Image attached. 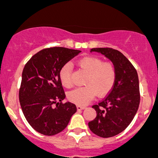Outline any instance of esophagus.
Returning <instances> with one entry per match:
<instances>
[{"label": "esophagus", "instance_id": "1", "mask_svg": "<svg viewBox=\"0 0 158 158\" xmlns=\"http://www.w3.org/2000/svg\"><path fill=\"white\" fill-rule=\"evenodd\" d=\"M86 109L85 106H77V109L78 110H82V109Z\"/></svg>", "mask_w": 158, "mask_h": 158}]
</instances>
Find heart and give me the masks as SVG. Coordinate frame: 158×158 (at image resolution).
Wrapping results in <instances>:
<instances>
[{"mask_svg":"<svg viewBox=\"0 0 158 158\" xmlns=\"http://www.w3.org/2000/svg\"><path fill=\"white\" fill-rule=\"evenodd\" d=\"M79 68L87 73L86 86L72 89L68 94L70 102L79 106L86 105L94 98L96 93L99 97L107 94L110 91L116 80V69L110 62H102L95 56H86L77 62ZM62 85L71 87L72 82V65L67 63L62 67L59 72Z\"/></svg>","mask_w":158,"mask_h":158,"instance_id":"obj_1","label":"heart"}]
</instances>
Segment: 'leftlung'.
I'll use <instances>...</instances> for the list:
<instances>
[{"instance_id":"obj_1","label":"left lung","mask_w":158,"mask_h":158,"mask_svg":"<svg viewBox=\"0 0 158 158\" xmlns=\"http://www.w3.org/2000/svg\"><path fill=\"white\" fill-rule=\"evenodd\" d=\"M90 52L102 53L112 61L116 80L109 94L92 108L97 116L88 123L93 133L102 138L120 134L134 119L140 102L137 71L126 56L112 48H94Z\"/></svg>"}]
</instances>
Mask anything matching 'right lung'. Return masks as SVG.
Listing matches in <instances>:
<instances>
[{"label":"right lung","instance_id":"right-lung-1","mask_svg":"<svg viewBox=\"0 0 158 158\" xmlns=\"http://www.w3.org/2000/svg\"><path fill=\"white\" fill-rule=\"evenodd\" d=\"M80 52L64 47L44 49L24 66L19 102L29 124L41 134L54 135L62 131L77 110L75 104L62 103L65 94L59 72Z\"/></svg>","mask_w":158,"mask_h":158}]
</instances>
